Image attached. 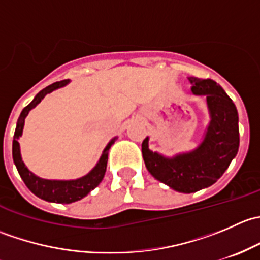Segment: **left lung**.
<instances>
[{
    "label": "left lung",
    "instance_id": "8db88e82",
    "mask_svg": "<svg viewBox=\"0 0 260 260\" xmlns=\"http://www.w3.org/2000/svg\"><path fill=\"white\" fill-rule=\"evenodd\" d=\"M195 95H205L210 123L203 142L195 149L174 157H165L142 142L147 170L156 180L175 191L196 192L214 185L222 176L239 149V117L235 104L224 89L211 79L188 78Z\"/></svg>",
    "mask_w": 260,
    "mask_h": 260
}]
</instances>
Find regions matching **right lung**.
Returning <instances> with one entry per match:
<instances>
[{"mask_svg":"<svg viewBox=\"0 0 260 260\" xmlns=\"http://www.w3.org/2000/svg\"><path fill=\"white\" fill-rule=\"evenodd\" d=\"M69 81H70L69 79H65L61 81H56V83H52L51 85L46 86V88H44L43 90L39 91V93L36 94L34 101L22 109L20 117H18L16 129H15V135H14V142H12V157H14V162L15 165H16V169L18 174H20L21 179L23 180L25 185L27 186L28 190H30L34 195L43 199V200L49 201V203H59V204L74 203V201H78L80 200V199L85 198L91 190H94V188L102 182L104 175H106L107 162H108V151L109 148H111V146L115 142V140H117V137H114L113 140L107 145L106 148H104L103 153H102L101 158H99L98 164L94 166V169L91 170L89 174H86L85 176L80 177V179H77V180L41 179V177L36 176L35 174H32V172L25 166L22 158H21L20 143L17 142L18 138L22 136L25 118L27 117L28 112H30L31 109L35 108V107L43 101L44 96H45L46 94L51 93V91H54L55 89L62 88V86L67 85Z\"/></svg>","mask_w":260,"mask_h":260,"instance_id":"1","label":"right lung"}]
</instances>
